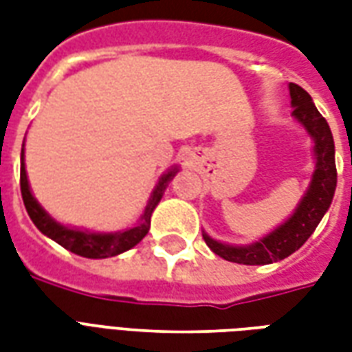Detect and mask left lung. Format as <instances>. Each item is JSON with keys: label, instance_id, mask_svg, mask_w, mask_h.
<instances>
[{"label": "left lung", "instance_id": "left-lung-1", "mask_svg": "<svg viewBox=\"0 0 352 352\" xmlns=\"http://www.w3.org/2000/svg\"><path fill=\"white\" fill-rule=\"evenodd\" d=\"M290 100H292V115L305 126L311 138L315 139V156H317V169L311 179L309 190L303 196L294 214L285 224L272 232L270 236L260 239L249 247H232L214 241L204 234L207 247L228 262L245 265H264L277 262L290 256L298 251L309 236L315 232L320 219L324 217L328 207L332 204L336 184H338V171H336V158H333V138L326 118L313 105L311 96L302 87L290 82Z\"/></svg>", "mask_w": 352, "mask_h": 352}]
</instances>
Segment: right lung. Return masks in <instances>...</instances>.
<instances>
[{"instance_id": "right-lung-1", "label": "right lung", "mask_w": 352, "mask_h": 352, "mask_svg": "<svg viewBox=\"0 0 352 352\" xmlns=\"http://www.w3.org/2000/svg\"><path fill=\"white\" fill-rule=\"evenodd\" d=\"M175 173L177 169H171L162 177L160 183L154 188L153 196L148 199V206L145 207V213L141 217V222L138 226L118 232V234H90V232H82V230L62 226L54 219H50L30 192L26 168H24V148H22V164H20V192H22V199H24L30 219L34 221L35 226L41 230L45 236H49L50 239H54L56 243L62 245L64 249L75 252L79 256H85V258H109V256H116V254L135 247L148 234L151 214H153L154 207L158 206L162 194Z\"/></svg>"}]
</instances>
